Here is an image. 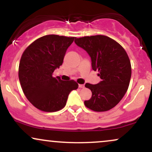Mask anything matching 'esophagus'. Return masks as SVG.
I'll return each instance as SVG.
<instances>
[{
  "instance_id": "1",
  "label": "esophagus",
  "mask_w": 152,
  "mask_h": 152,
  "mask_svg": "<svg viewBox=\"0 0 152 152\" xmlns=\"http://www.w3.org/2000/svg\"><path fill=\"white\" fill-rule=\"evenodd\" d=\"M78 87H79V88H84V85H83V84H78Z\"/></svg>"
}]
</instances>
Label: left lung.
I'll return each mask as SVG.
<instances>
[{
    "label": "left lung",
    "instance_id": "obj_1",
    "mask_svg": "<svg viewBox=\"0 0 152 152\" xmlns=\"http://www.w3.org/2000/svg\"><path fill=\"white\" fill-rule=\"evenodd\" d=\"M75 43L88 53L94 71H98L102 81L86 83L92 92L84 104L94 111H109L117 105L128 89L132 66L126 50L112 38L102 35L75 38Z\"/></svg>",
    "mask_w": 152,
    "mask_h": 152
}]
</instances>
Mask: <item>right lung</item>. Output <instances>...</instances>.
<instances>
[{"label": "right lung", "instance_id": "1", "mask_svg": "<svg viewBox=\"0 0 152 152\" xmlns=\"http://www.w3.org/2000/svg\"><path fill=\"white\" fill-rule=\"evenodd\" d=\"M75 38L47 35L34 41L23 53L19 81L26 98L39 110L59 111L66 106L71 91L78 88L74 80L53 77V71L62 65L66 50Z\"/></svg>", "mask_w": 152, "mask_h": 152}]
</instances>
